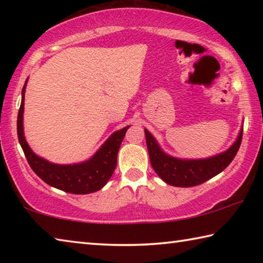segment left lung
<instances>
[{
    "mask_svg": "<svg viewBox=\"0 0 263 263\" xmlns=\"http://www.w3.org/2000/svg\"><path fill=\"white\" fill-rule=\"evenodd\" d=\"M242 130L243 125L237 139L224 152L205 159H180L164 152L152 133L145 128L151 164L160 179L169 185L188 188L202 184L219 174L232 162L241 144Z\"/></svg>",
    "mask_w": 263,
    "mask_h": 263,
    "instance_id": "1",
    "label": "left lung"
}]
</instances>
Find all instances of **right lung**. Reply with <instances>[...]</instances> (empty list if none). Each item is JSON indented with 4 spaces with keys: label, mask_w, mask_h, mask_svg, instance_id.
I'll return each instance as SVG.
<instances>
[{
    "label": "right lung",
    "mask_w": 263,
    "mask_h": 263,
    "mask_svg": "<svg viewBox=\"0 0 263 263\" xmlns=\"http://www.w3.org/2000/svg\"><path fill=\"white\" fill-rule=\"evenodd\" d=\"M28 79L22 89V102L17 117V135L30 167L48 185L66 193L86 195L103 188L112 176L115 168L117 166L118 151L130 125L115 131L96 151V153L86 161L72 164L50 162L31 149L24 136V94Z\"/></svg>",
    "instance_id": "add662e5"
}]
</instances>
